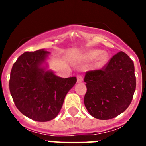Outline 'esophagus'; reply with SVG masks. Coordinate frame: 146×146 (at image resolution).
I'll return each mask as SVG.
<instances>
[{
  "instance_id": "esophagus-1",
  "label": "esophagus",
  "mask_w": 146,
  "mask_h": 146,
  "mask_svg": "<svg viewBox=\"0 0 146 146\" xmlns=\"http://www.w3.org/2000/svg\"><path fill=\"white\" fill-rule=\"evenodd\" d=\"M77 82H81L83 80V77H82V74H77Z\"/></svg>"
}]
</instances>
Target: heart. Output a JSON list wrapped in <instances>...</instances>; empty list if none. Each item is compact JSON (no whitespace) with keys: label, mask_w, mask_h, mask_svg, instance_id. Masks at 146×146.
I'll use <instances>...</instances> for the list:
<instances>
[{"label":"heart","mask_w":146,"mask_h":146,"mask_svg":"<svg viewBox=\"0 0 146 146\" xmlns=\"http://www.w3.org/2000/svg\"><path fill=\"white\" fill-rule=\"evenodd\" d=\"M101 54V50H92V51H90V52L88 53L87 58L88 60H95V59L97 58ZM107 58H108V55H107L106 54H102V55L99 58V59H98L96 65H97L98 66H101L102 65H103V64H104V62L106 61Z\"/></svg>","instance_id":"1"}]
</instances>
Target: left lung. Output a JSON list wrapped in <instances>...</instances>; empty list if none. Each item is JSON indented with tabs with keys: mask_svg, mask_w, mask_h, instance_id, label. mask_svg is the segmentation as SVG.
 Listing matches in <instances>:
<instances>
[{
	"mask_svg": "<svg viewBox=\"0 0 146 146\" xmlns=\"http://www.w3.org/2000/svg\"><path fill=\"white\" fill-rule=\"evenodd\" d=\"M84 104L94 118L108 120L124 112L136 88L135 66L125 52L113 55L101 69L88 71Z\"/></svg>",
	"mask_w": 146,
	"mask_h": 146,
	"instance_id": "1",
	"label": "left lung"
}]
</instances>
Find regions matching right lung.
I'll list each match as a JSON object with an SVG mask.
<instances>
[{
	"instance_id": "add662e5",
	"label": "right lung",
	"mask_w": 146,
	"mask_h": 146,
	"mask_svg": "<svg viewBox=\"0 0 146 146\" xmlns=\"http://www.w3.org/2000/svg\"><path fill=\"white\" fill-rule=\"evenodd\" d=\"M49 52H26L18 58L10 74L9 90L20 113L33 121L45 122L57 116L75 77L62 78L40 67Z\"/></svg>"
}]
</instances>
